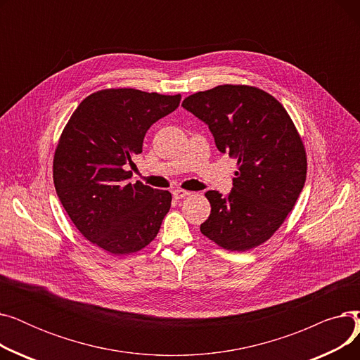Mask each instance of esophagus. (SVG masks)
Here are the masks:
<instances>
[{
    "mask_svg": "<svg viewBox=\"0 0 360 360\" xmlns=\"http://www.w3.org/2000/svg\"><path fill=\"white\" fill-rule=\"evenodd\" d=\"M172 194H174V197H175L176 200H181V198H185V197H188V195H191L190 191H185V190H175Z\"/></svg>",
    "mask_w": 360,
    "mask_h": 360,
    "instance_id": "obj_1",
    "label": "esophagus"
}]
</instances>
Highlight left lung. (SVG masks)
<instances>
[{
  "instance_id": "1",
  "label": "left lung",
  "mask_w": 360,
  "mask_h": 360,
  "mask_svg": "<svg viewBox=\"0 0 360 360\" xmlns=\"http://www.w3.org/2000/svg\"><path fill=\"white\" fill-rule=\"evenodd\" d=\"M182 106L209 125L221 153L238 160L228 197L207 191L212 213L204 236L228 251L269 240L292 212L307 179V151L288 110L254 86L223 84L185 98Z\"/></svg>"
}]
</instances>
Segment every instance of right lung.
Wrapping results in <instances>:
<instances>
[{"instance_id":"obj_1","label":"right lung","mask_w":360,"mask_h":360,"mask_svg":"<svg viewBox=\"0 0 360 360\" xmlns=\"http://www.w3.org/2000/svg\"><path fill=\"white\" fill-rule=\"evenodd\" d=\"M181 94L136 89L91 93L72 112L53 155V185L80 233L113 255L139 252L156 238L172 194L131 178L147 129L174 112Z\"/></svg>"}]
</instances>
